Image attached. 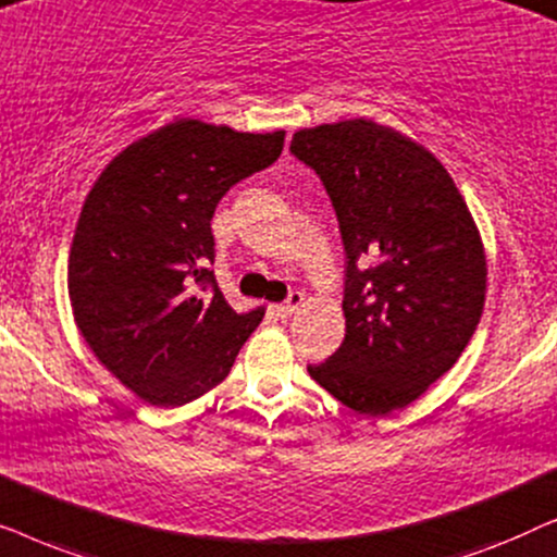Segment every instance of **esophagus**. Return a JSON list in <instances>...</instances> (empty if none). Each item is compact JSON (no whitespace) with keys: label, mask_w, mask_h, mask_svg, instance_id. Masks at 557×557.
<instances>
[{"label":"esophagus","mask_w":557,"mask_h":557,"mask_svg":"<svg viewBox=\"0 0 557 557\" xmlns=\"http://www.w3.org/2000/svg\"><path fill=\"white\" fill-rule=\"evenodd\" d=\"M301 304H304V294H301V292H292V294H288V299H286L284 304H276V309H273V311H276V317L288 319V317L294 314L296 309L301 307Z\"/></svg>","instance_id":"obj_1"}]
</instances>
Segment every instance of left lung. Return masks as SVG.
I'll return each instance as SVG.
<instances>
[{"label":"left lung","mask_w":557,"mask_h":557,"mask_svg":"<svg viewBox=\"0 0 557 557\" xmlns=\"http://www.w3.org/2000/svg\"><path fill=\"white\" fill-rule=\"evenodd\" d=\"M345 246V339L309 375L347 408L387 416L454 368L484 309L486 261L454 180L431 151L372 124L294 134Z\"/></svg>","instance_id":"1"}]
</instances>
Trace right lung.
<instances>
[{
  "label": "right lung",
  "mask_w": 557,
  "mask_h": 557,
  "mask_svg": "<svg viewBox=\"0 0 557 557\" xmlns=\"http://www.w3.org/2000/svg\"><path fill=\"white\" fill-rule=\"evenodd\" d=\"M284 132L240 134L182 119L106 166L67 261L73 317L94 355L157 408L225 380L263 309L220 292L210 220L233 185L281 157Z\"/></svg>",
  "instance_id": "right-lung-1"
}]
</instances>
